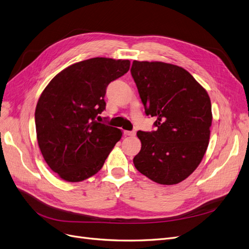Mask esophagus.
<instances>
[{
	"mask_svg": "<svg viewBox=\"0 0 249 249\" xmlns=\"http://www.w3.org/2000/svg\"><path fill=\"white\" fill-rule=\"evenodd\" d=\"M124 133L128 136H134L135 135V131H125Z\"/></svg>",
	"mask_w": 249,
	"mask_h": 249,
	"instance_id": "esophagus-1",
	"label": "esophagus"
}]
</instances>
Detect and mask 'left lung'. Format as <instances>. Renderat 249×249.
Segmentation results:
<instances>
[{
    "mask_svg": "<svg viewBox=\"0 0 249 249\" xmlns=\"http://www.w3.org/2000/svg\"><path fill=\"white\" fill-rule=\"evenodd\" d=\"M131 75L148 116L157 130L137 131L142 142L135 168L160 185H176L203 159L213 122L207 91L180 67L162 61H137Z\"/></svg>",
    "mask_w": 249,
    "mask_h": 249,
    "instance_id": "obj_1",
    "label": "left lung"
}]
</instances>
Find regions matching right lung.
Masks as SVG:
<instances>
[{"label": "right lung", "instance_id": "1", "mask_svg": "<svg viewBox=\"0 0 249 249\" xmlns=\"http://www.w3.org/2000/svg\"><path fill=\"white\" fill-rule=\"evenodd\" d=\"M129 67V60H83L58 72L42 92L35 112L36 140L44 160L63 180L94 176L121 140V130L96 119L106 108L107 85Z\"/></svg>", "mask_w": 249, "mask_h": 249}]
</instances>
